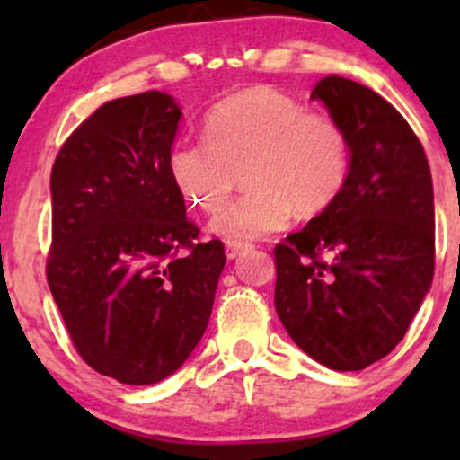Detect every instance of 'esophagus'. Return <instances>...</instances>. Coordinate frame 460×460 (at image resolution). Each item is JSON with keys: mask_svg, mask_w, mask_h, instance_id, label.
Wrapping results in <instances>:
<instances>
[{"mask_svg": "<svg viewBox=\"0 0 460 460\" xmlns=\"http://www.w3.org/2000/svg\"><path fill=\"white\" fill-rule=\"evenodd\" d=\"M251 244H244V242H226L225 244V252H226V260H237L242 252H246Z\"/></svg>", "mask_w": 460, "mask_h": 460, "instance_id": "obj_1", "label": "esophagus"}]
</instances>
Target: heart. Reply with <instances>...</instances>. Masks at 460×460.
I'll list each match as a JSON object with an SVG mask.
<instances>
[{"label":"heart","instance_id":"b5f03b06","mask_svg":"<svg viewBox=\"0 0 460 460\" xmlns=\"http://www.w3.org/2000/svg\"><path fill=\"white\" fill-rule=\"evenodd\" d=\"M352 166L350 136L329 114L307 112L298 99L272 86H251L203 116V140H179L166 171L179 197L205 214L228 198L244 172L249 192L209 229L229 242L270 235L294 212L314 216L344 192Z\"/></svg>","mask_w":460,"mask_h":460}]
</instances>
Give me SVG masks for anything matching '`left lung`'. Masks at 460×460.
Returning a JSON list of instances; mask_svg holds the SVG:
<instances>
[{
    "label": "left lung",
    "instance_id": "8db88e82",
    "mask_svg": "<svg viewBox=\"0 0 460 460\" xmlns=\"http://www.w3.org/2000/svg\"><path fill=\"white\" fill-rule=\"evenodd\" d=\"M350 136L340 199L274 248V307L296 346L355 372L387 357L429 294L435 197L421 142L372 88L329 75L311 93Z\"/></svg>",
    "mask_w": 460,
    "mask_h": 460
}]
</instances>
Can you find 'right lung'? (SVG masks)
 I'll use <instances>...</instances> for the list:
<instances>
[{"mask_svg": "<svg viewBox=\"0 0 460 460\" xmlns=\"http://www.w3.org/2000/svg\"><path fill=\"white\" fill-rule=\"evenodd\" d=\"M181 108L166 93L103 103L51 171L47 283L73 346L103 376L160 383L208 329L225 246L194 242L166 171Z\"/></svg>", "mask_w": 460, "mask_h": 460, "instance_id": "add662e5", "label": "right lung"}]
</instances>
